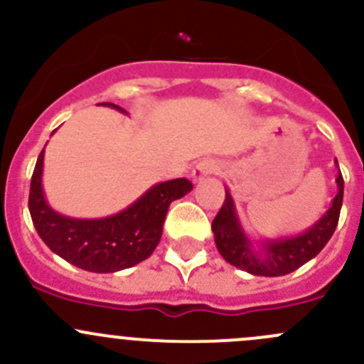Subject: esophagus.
I'll return each mask as SVG.
<instances>
[{"instance_id": "34e87169", "label": "esophagus", "mask_w": 364, "mask_h": 364, "mask_svg": "<svg viewBox=\"0 0 364 364\" xmlns=\"http://www.w3.org/2000/svg\"><path fill=\"white\" fill-rule=\"evenodd\" d=\"M216 172H218V164L211 159H204V160H200L196 167H193L192 178H193V181H203L205 176L216 174Z\"/></svg>"}]
</instances>
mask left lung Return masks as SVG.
Masks as SVG:
<instances>
[{
	"mask_svg": "<svg viewBox=\"0 0 364 364\" xmlns=\"http://www.w3.org/2000/svg\"><path fill=\"white\" fill-rule=\"evenodd\" d=\"M336 185H338V193L333 199L331 208L324 213V216L317 223H314L306 232L299 234V236L264 241L262 255L253 250L252 241L248 240L240 220H237L232 197L229 192H225V200L211 223L220 255L232 266L250 274H257V277H284V274L296 271L297 267L314 259L328 245L338 225L340 209L343 203L341 172H338Z\"/></svg>",
	"mask_w": 364,
	"mask_h": 364,
	"instance_id": "obj_1",
	"label": "left lung"
}]
</instances>
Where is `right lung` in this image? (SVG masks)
Instances as JSON below:
<instances>
[{
    "label": "right lung",
    "mask_w": 364,
    "mask_h": 364,
    "mask_svg": "<svg viewBox=\"0 0 364 364\" xmlns=\"http://www.w3.org/2000/svg\"><path fill=\"white\" fill-rule=\"evenodd\" d=\"M104 105L127 112L109 102ZM42 168L43 149L36 160L29 186L28 205L33 225L56 255L91 273H114L148 259L160 243L168 205L193 188L188 179H171L151 186L141 199L117 215L80 220L60 215L47 204L42 188Z\"/></svg>",
    "instance_id": "1"
}]
</instances>
